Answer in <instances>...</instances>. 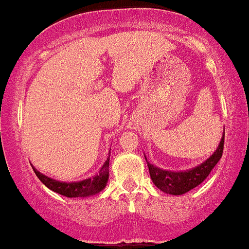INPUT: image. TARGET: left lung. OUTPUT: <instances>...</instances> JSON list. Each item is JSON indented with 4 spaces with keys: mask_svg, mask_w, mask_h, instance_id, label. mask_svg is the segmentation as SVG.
<instances>
[{
    "mask_svg": "<svg viewBox=\"0 0 249 249\" xmlns=\"http://www.w3.org/2000/svg\"><path fill=\"white\" fill-rule=\"evenodd\" d=\"M223 144L224 133L222 136L218 147H217V149H215L212 156H210L198 166L193 167L191 169H186V171H177V172L176 171H167V169H162L153 166L152 163H149L146 156H144L152 182L162 192L168 193V195L181 196L190 192L191 190L199 186L208 177V175L214 168L215 164L218 163V160L222 157V153H223Z\"/></svg>",
    "mask_w": 249,
    "mask_h": 249,
    "instance_id": "left-lung-1",
    "label": "left lung"
}]
</instances>
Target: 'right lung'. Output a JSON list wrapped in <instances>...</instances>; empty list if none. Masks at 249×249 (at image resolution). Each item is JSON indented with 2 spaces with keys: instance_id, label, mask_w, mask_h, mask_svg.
I'll use <instances>...</instances> for the list:
<instances>
[{
  "instance_id": "right-lung-1",
  "label": "right lung",
  "mask_w": 249,
  "mask_h": 249,
  "mask_svg": "<svg viewBox=\"0 0 249 249\" xmlns=\"http://www.w3.org/2000/svg\"><path fill=\"white\" fill-rule=\"evenodd\" d=\"M109 155H111V151H109ZM108 167L109 157L107 158V160H106L105 164H103L97 175L93 176L92 178H86V179L78 182L57 181V179L47 177V176H45L39 171H37L35 167H32V168H34L37 177L39 178V181L42 182L47 188H50L51 191H53V192L58 193V195L65 196V197H70V198H74V197H82L83 198V197L97 195L101 191L105 190L109 177Z\"/></svg>"
}]
</instances>
